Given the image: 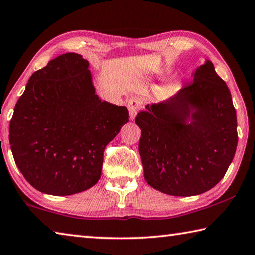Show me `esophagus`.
Instances as JSON below:
<instances>
[{
	"instance_id": "obj_1",
	"label": "esophagus",
	"mask_w": 255,
	"mask_h": 255,
	"mask_svg": "<svg viewBox=\"0 0 255 255\" xmlns=\"http://www.w3.org/2000/svg\"><path fill=\"white\" fill-rule=\"evenodd\" d=\"M128 109H129V116H130V119H135L137 112L140 109L141 107V103L140 100L133 97V98H130L128 100Z\"/></svg>"
}]
</instances>
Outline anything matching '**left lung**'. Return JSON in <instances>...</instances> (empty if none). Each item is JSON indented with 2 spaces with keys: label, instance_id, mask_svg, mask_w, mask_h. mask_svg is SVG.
<instances>
[{
  "label": "left lung",
  "instance_id": "8db88e82",
  "mask_svg": "<svg viewBox=\"0 0 255 255\" xmlns=\"http://www.w3.org/2000/svg\"><path fill=\"white\" fill-rule=\"evenodd\" d=\"M146 182L174 196L210 191L224 177L238 146L237 113L228 86L206 60L177 94L138 113Z\"/></svg>",
  "mask_w": 255,
  "mask_h": 255
}]
</instances>
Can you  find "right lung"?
I'll list each match as a JSON object with an SVG mask.
<instances>
[{
  "instance_id": "1",
  "label": "right lung",
  "mask_w": 255,
  "mask_h": 255,
  "mask_svg": "<svg viewBox=\"0 0 255 255\" xmlns=\"http://www.w3.org/2000/svg\"><path fill=\"white\" fill-rule=\"evenodd\" d=\"M89 62L59 55L30 77L10 123L15 164L38 191L72 195L98 182L106 146L129 120L128 109L101 101Z\"/></svg>"
}]
</instances>
